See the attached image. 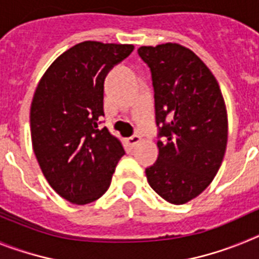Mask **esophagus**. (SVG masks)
Segmentation results:
<instances>
[{"mask_svg": "<svg viewBox=\"0 0 259 259\" xmlns=\"http://www.w3.org/2000/svg\"><path fill=\"white\" fill-rule=\"evenodd\" d=\"M140 141H141V137L139 136V135H134V136L125 139V143H127L130 146H136Z\"/></svg>", "mask_w": 259, "mask_h": 259, "instance_id": "esophagus-1", "label": "esophagus"}]
</instances>
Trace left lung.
Instances as JSON below:
<instances>
[{
  "instance_id": "obj_1",
  "label": "left lung",
  "mask_w": 259,
  "mask_h": 259,
  "mask_svg": "<svg viewBox=\"0 0 259 259\" xmlns=\"http://www.w3.org/2000/svg\"><path fill=\"white\" fill-rule=\"evenodd\" d=\"M152 72L157 161L145 170L155 193L183 205L212 182L227 146V111L221 88L207 66L179 44L137 50Z\"/></svg>"
}]
</instances>
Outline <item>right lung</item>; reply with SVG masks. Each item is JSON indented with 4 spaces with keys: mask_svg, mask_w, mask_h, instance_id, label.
<instances>
[{
    "mask_svg": "<svg viewBox=\"0 0 259 259\" xmlns=\"http://www.w3.org/2000/svg\"><path fill=\"white\" fill-rule=\"evenodd\" d=\"M132 50L127 44H76L53 62L33 95V152L50 187L76 205L101 197L124 155L120 141L98 124L105 77Z\"/></svg>",
    "mask_w": 259,
    "mask_h": 259,
    "instance_id": "obj_1",
    "label": "right lung"
}]
</instances>
